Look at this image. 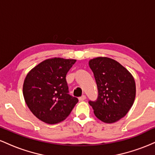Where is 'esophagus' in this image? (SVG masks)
<instances>
[{"label":"esophagus","mask_w":155,"mask_h":155,"mask_svg":"<svg viewBox=\"0 0 155 155\" xmlns=\"http://www.w3.org/2000/svg\"><path fill=\"white\" fill-rule=\"evenodd\" d=\"M85 99H86V96H85L84 95H82L81 96V97H79V100L80 101H84Z\"/></svg>","instance_id":"34e87169"}]
</instances>
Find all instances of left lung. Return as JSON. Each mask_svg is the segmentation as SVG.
<instances>
[{
	"label": "left lung",
	"mask_w": 155,
	"mask_h": 155,
	"mask_svg": "<svg viewBox=\"0 0 155 155\" xmlns=\"http://www.w3.org/2000/svg\"><path fill=\"white\" fill-rule=\"evenodd\" d=\"M98 90L97 101H90L94 114L105 123L116 122L127 114L136 97L132 74L120 63L106 57L89 61Z\"/></svg>",
	"instance_id": "1"
}]
</instances>
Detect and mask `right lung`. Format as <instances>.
<instances>
[{
	"instance_id": "right-lung-1",
	"label": "right lung",
	"mask_w": 155,
	"mask_h": 155,
	"mask_svg": "<svg viewBox=\"0 0 155 155\" xmlns=\"http://www.w3.org/2000/svg\"><path fill=\"white\" fill-rule=\"evenodd\" d=\"M76 60L49 58L32 68L23 83L27 106L38 120L57 124L67 118L78 99L68 94L65 76Z\"/></svg>"
}]
</instances>
